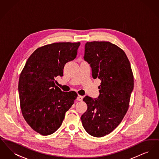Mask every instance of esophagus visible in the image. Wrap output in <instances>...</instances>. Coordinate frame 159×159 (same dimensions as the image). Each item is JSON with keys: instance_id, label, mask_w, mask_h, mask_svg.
<instances>
[{"instance_id": "34e87169", "label": "esophagus", "mask_w": 159, "mask_h": 159, "mask_svg": "<svg viewBox=\"0 0 159 159\" xmlns=\"http://www.w3.org/2000/svg\"><path fill=\"white\" fill-rule=\"evenodd\" d=\"M83 97L81 95H78L77 97V100L79 101H82L83 100Z\"/></svg>"}]
</instances>
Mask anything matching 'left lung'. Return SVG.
Wrapping results in <instances>:
<instances>
[{
  "mask_svg": "<svg viewBox=\"0 0 159 159\" xmlns=\"http://www.w3.org/2000/svg\"><path fill=\"white\" fill-rule=\"evenodd\" d=\"M84 60L90 65L92 77L98 78L101 85L98 98H83L88 109L81 120L89 135L102 137L111 132L126 113L134 76L126 53L109 42H87Z\"/></svg>",
  "mask_w": 159,
  "mask_h": 159,
  "instance_id": "1",
  "label": "left lung"
}]
</instances>
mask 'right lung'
I'll return each instance as SVG.
<instances>
[{
  "label": "right lung",
  "mask_w": 159,
  "mask_h": 159,
  "mask_svg": "<svg viewBox=\"0 0 159 159\" xmlns=\"http://www.w3.org/2000/svg\"><path fill=\"white\" fill-rule=\"evenodd\" d=\"M80 42H61L37 49L27 61L20 76L18 92L23 117L31 128L42 135L59 128L65 114L77 97L62 92L55 78L63 76L67 62L75 60Z\"/></svg>",
  "instance_id": "1"
}]
</instances>
